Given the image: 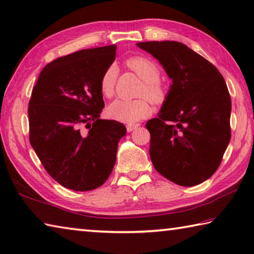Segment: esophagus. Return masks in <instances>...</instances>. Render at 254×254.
Listing matches in <instances>:
<instances>
[{
	"label": "esophagus",
	"instance_id": "34e87169",
	"mask_svg": "<svg viewBox=\"0 0 254 254\" xmlns=\"http://www.w3.org/2000/svg\"><path fill=\"white\" fill-rule=\"evenodd\" d=\"M139 127H140L139 124H127V132H132V131H134L135 128H137Z\"/></svg>",
	"mask_w": 254,
	"mask_h": 254
}]
</instances>
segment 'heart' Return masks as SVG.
<instances>
[{"instance_id":"b5f03b06","label":"heart","mask_w":254,"mask_h":254,"mask_svg":"<svg viewBox=\"0 0 254 254\" xmlns=\"http://www.w3.org/2000/svg\"><path fill=\"white\" fill-rule=\"evenodd\" d=\"M127 66L134 71L144 81L141 95H146L155 103L162 102L165 98L164 86L161 84L160 68L153 60L142 55L128 58ZM118 79V67L114 64L105 68L100 79V91L105 98H112ZM152 113L150 101L145 98L136 100H117L109 105L108 115L115 121L134 124Z\"/></svg>"}]
</instances>
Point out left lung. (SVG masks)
<instances>
[{
  "label": "left lung",
  "mask_w": 254,
  "mask_h": 254,
  "mask_svg": "<svg viewBox=\"0 0 254 254\" xmlns=\"http://www.w3.org/2000/svg\"><path fill=\"white\" fill-rule=\"evenodd\" d=\"M153 55L172 80L150 132V156L161 175L182 187L214 174L231 139V98L213 64L186 44L151 41L136 44Z\"/></svg>",
  "instance_id": "obj_1"
}]
</instances>
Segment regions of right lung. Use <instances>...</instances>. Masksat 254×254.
I'll use <instances>...</instances> for the list:
<instances>
[{"instance_id":"1","label":"right lung","mask_w":254,"mask_h":254,"mask_svg":"<svg viewBox=\"0 0 254 254\" xmlns=\"http://www.w3.org/2000/svg\"><path fill=\"white\" fill-rule=\"evenodd\" d=\"M117 45L81 50L49 63L29 103L30 143L44 169L62 187L91 191L107 181L127 128L102 120L100 79Z\"/></svg>"}]
</instances>
